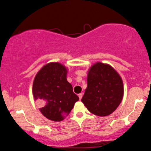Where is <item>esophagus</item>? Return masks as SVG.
I'll return each instance as SVG.
<instances>
[{
  "label": "esophagus",
  "instance_id": "1",
  "mask_svg": "<svg viewBox=\"0 0 151 151\" xmlns=\"http://www.w3.org/2000/svg\"><path fill=\"white\" fill-rule=\"evenodd\" d=\"M83 93H80V94H78V97H79V99H80V100H81V99H82V97H83Z\"/></svg>",
  "mask_w": 151,
  "mask_h": 151
}]
</instances>
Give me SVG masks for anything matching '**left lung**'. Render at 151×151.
Returning a JSON list of instances; mask_svg holds the SVG:
<instances>
[{
  "label": "left lung",
  "instance_id": "1",
  "mask_svg": "<svg viewBox=\"0 0 151 151\" xmlns=\"http://www.w3.org/2000/svg\"><path fill=\"white\" fill-rule=\"evenodd\" d=\"M123 93V83L118 73L111 66L97 63L88 70L87 88L81 101L91 113L108 116L119 106Z\"/></svg>",
  "mask_w": 151,
  "mask_h": 151
}]
</instances>
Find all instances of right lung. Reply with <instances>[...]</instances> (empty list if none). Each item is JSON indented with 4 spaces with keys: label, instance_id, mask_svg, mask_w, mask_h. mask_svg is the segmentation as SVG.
Here are the masks:
<instances>
[{
    "label": "right lung",
    "instance_id": "1",
    "mask_svg": "<svg viewBox=\"0 0 151 151\" xmlns=\"http://www.w3.org/2000/svg\"><path fill=\"white\" fill-rule=\"evenodd\" d=\"M67 70L58 63L45 65L36 75L32 93L40 111L46 118L61 121L68 115L79 100L73 86L66 80Z\"/></svg>",
    "mask_w": 151,
    "mask_h": 151
}]
</instances>
